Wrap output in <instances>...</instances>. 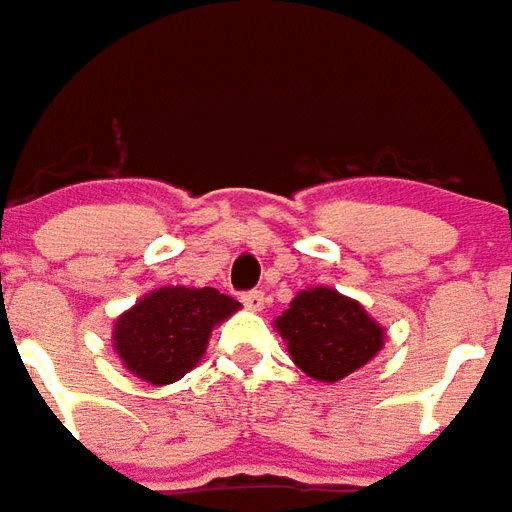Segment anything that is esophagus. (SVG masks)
I'll return each instance as SVG.
<instances>
[{"label":"esophagus","instance_id":"1","mask_svg":"<svg viewBox=\"0 0 512 512\" xmlns=\"http://www.w3.org/2000/svg\"><path fill=\"white\" fill-rule=\"evenodd\" d=\"M239 300H242V303H245L250 311H259V308L264 306V292L262 289H250V292H242V295H239Z\"/></svg>","mask_w":512,"mask_h":512}]
</instances>
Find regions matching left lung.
Returning <instances> with one entry per match:
<instances>
[{"label":"left lung","instance_id":"1","mask_svg":"<svg viewBox=\"0 0 512 512\" xmlns=\"http://www.w3.org/2000/svg\"><path fill=\"white\" fill-rule=\"evenodd\" d=\"M289 355L308 378L336 383L369 364L383 347V328L350 297L317 286L292 300L275 320Z\"/></svg>","mask_w":512,"mask_h":512}]
</instances>
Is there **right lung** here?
I'll return each mask as SVG.
<instances>
[{
    "instance_id": "add662e5",
    "label": "right lung",
    "mask_w": 512,
    "mask_h": 512,
    "mask_svg": "<svg viewBox=\"0 0 512 512\" xmlns=\"http://www.w3.org/2000/svg\"><path fill=\"white\" fill-rule=\"evenodd\" d=\"M239 308L212 286H162L115 322V350L126 369L154 386L184 378L204 355L217 322Z\"/></svg>"
}]
</instances>
